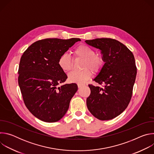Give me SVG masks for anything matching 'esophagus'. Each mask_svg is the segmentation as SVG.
<instances>
[{"label": "esophagus", "mask_w": 154, "mask_h": 154, "mask_svg": "<svg viewBox=\"0 0 154 154\" xmlns=\"http://www.w3.org/2000/svg\"><path fill=\"white\" fill-rule=\"evenodd\" d=\"M77 85H78V87H79V88H81L82 86H83L84 85L83 84H82V83H78L77 84Z\"/></svg>", "instance_id": "34e87169"}]
</instances>
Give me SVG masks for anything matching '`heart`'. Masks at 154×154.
<instances>
[{"instance_id":"b5f03b06","label":"heart","mask_w":154,"mask_h":154,"mask_svg":"<svg viewBox=\"0 0 154 154\" xmlns=\"http://www.w3.org/2000/svg\"><path fill=\"white\" fill-rule=\"evenodd\" d=\"M74 57L83 59L82 71H72L68 75L69 80L72 83H83L88 80L92 73L97 74L101 71L105 64V58L100 54H96L95 50L86 45H81L75 48L73 51ZM60 68L65 72H68L72 68V60L66 54L61 55L58 61Z\"/></svg>"}]
</instances>
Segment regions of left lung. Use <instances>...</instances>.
Segmentation results:
<instances>
[{
	"mask_svg": "<svg viewBox=\"0 0 154 154\" xmlns=\"http://www.w3.org/2000/svg\"><path fill=\"white\" fill-rule=\"evenodd\" d=\"M85 42L101 50L105 58L102 69L94 79L103 87L88 85L91 94L86 99L88 109L98 119H112L125 110L132 96L137 72L134 54L115 39L102 38Z\"/></svg>",
	"mask_w": 154,
	"mask_h": 154,
	"instance_id": "8db88e82",
	"label": "left lung"
}]
</instances>
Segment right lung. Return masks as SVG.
Returning a JSON list of instances; mask_svg holds the SVG:
<instances>
[{"label": "right lung", "instance_id": "add662e5", "mask_svg": "<svg viewBox=\"0 0 154 154\" xmlns=\"http://www.w3.org/2000/svg\"><path fill=\"white\" fill-rule=\"evenodd\" d=\"M79 38H46L30 46L20 58L18 83L24 102L30 112L47 122L61 119L78 90L75 83L65 84L68 77L60 68V57Z\"/></svg>", "mask_w": 154, "mask_h": 154}]
</instances>
